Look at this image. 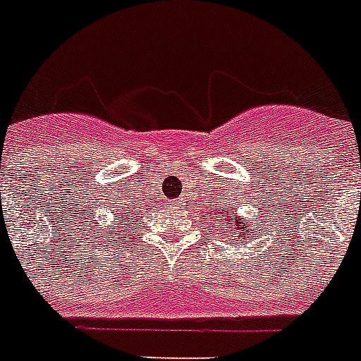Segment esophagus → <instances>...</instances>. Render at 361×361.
Returning <instances> with one entry per match:
<instances>
[{
  "label": "esophagus",
  "mask_w": 361,
  "mask_h": 361,
  "mask_svg": "<svg viewBox=\"0 0 361 361\" xmlns=\"http://www.w3.org/2000/svg\"><path fill=\"white\" fill-rule=\"evenodd\" d=\"M171 209H174V211L183 209V202H181V200H174V202H171Z\"/></svg>",
  "instance_id": "1"
}]
</instances>
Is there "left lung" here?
<instances>
[{"instance_id":"left-lung-1","label":"left lung","mask_w":361,"mask_h":361,"mask_svg":"<svg viewBox=\"0 0 361 361\" xmlns=\"http://www.w3.org/2000/svg\"><path fill=\"white\" fill-rule=\"evenodd\" d=\"M212 216H214V219H221V221H225V228L226 231L228 228L229 231L227 233H231V228H234V240H236V243H240V245H243V241L247 240V238H258V225H255L252 221H250L249 218H243V216H238L236 211H233L231 209V212L227 211V209H221L219 207V212H214L212 211ZM256 219V218H252Z\"/></svg>"}]
</instances>
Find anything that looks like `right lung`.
<instances>
[{"mask_svg": "<svg viewBox=\"0 0 361 361\" xmlns=\"http://www.w3.org/2000/svg\"><path fill=\"white\" fill-rule=\"evenodd\" d=\"M121 209H123V205H121ZM130 219H133V216L128 214V212H123V214H121V212H118V221L123 225V228H127V221H130ZM109 236H111V234H109Z\"/></svg>", "mask_w": 361, "mask_h": 361, "instance_id": "1", "label": "right lung"}]
</instances>
